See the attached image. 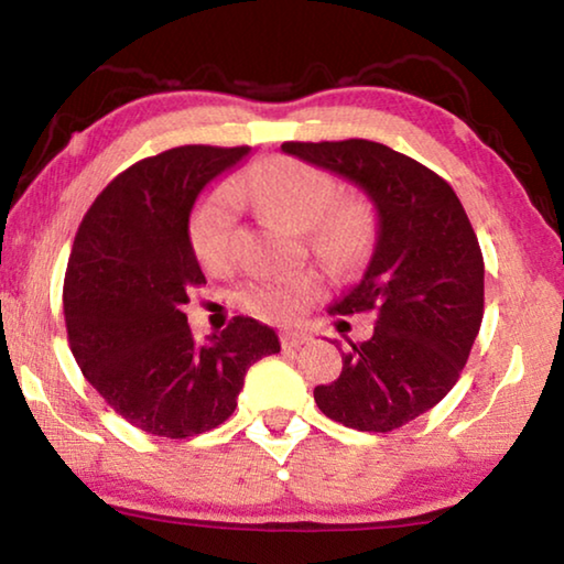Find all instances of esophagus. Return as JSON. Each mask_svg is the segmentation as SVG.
I'll return each instance as SVG.
<instances>
[{
  "instance_id": "esophagus-1",
  "label": "esophagus",
  "mask_w": 564,
  "mask_h": 564,
  "mask_svg": "<svg viewBox=\"0 0 564 564\" xmlns=\"http://www.w3.org/2000/svg\"><path fill=\"white\" fill-rule=\"evenodd\" d=\"M311 336L303 330H283L281 333V346L283 348H301L303 343H308Z\"/></svg>"
}]
</instances>
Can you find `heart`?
<instances>
[{
	"mask_svg": "<svg viewBox=\"0 0 564 564\" xmlns=\"http://www.w3.org/2000/svg\"><path fill=\"white\" fill-rule=\"evenodd\" d=\"M328 171L291 156H273L243 171L234 186H214L191 216L188 236L206 271H224L234 261L241 202L261 216L308 231L313 246L330 259H350L373 231V208L360 196H340ZM321 295L313 273L271 275L238 289L243 311L263 321H291Z\"/></svg>",
	"mask_w": 564,
	"mask_h": 564,
	"instance_id": "obj_1",
	"label": "heart"
}]
</instances>
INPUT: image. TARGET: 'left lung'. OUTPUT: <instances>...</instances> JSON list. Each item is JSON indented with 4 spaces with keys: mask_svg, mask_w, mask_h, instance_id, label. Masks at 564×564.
<instances>
[{
    "mask_svg": "<svg viewBox=\"0 0 564 564\" xmlns=\"http://www.w3.org/2000/svg\"><path fill=\"white\" fill-rule=\"evenodd\" d=\"M285 154L358 184L378 208L362 281L330 313H373L330 386L313 390L336 423L390 433L441 403L460 378L485 311V263L460 198L435 171L368 139L285 141Z\"/></svg>",
    "mask_w": 564,
    "mask_h": 564,
    "instance_id": "left-lung-1",
    "label": "left lung"
}]
</instances>
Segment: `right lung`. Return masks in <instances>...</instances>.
Returning a JSON list of instances; mask_svg holds the SVG:
<instances>
[{
  "label": "right lung",
  "mask_w": 564,
  "mask_h": 564,
  "mask_svg": "<svg viewBox=\"0 0 564 564\" xmlns=\"http://www.w3.org/2000/svg\"><path fill=\"white\" fill-rule=\"evenodd\" d=\"M248 147H176L111 181L76 231L64 321L84 378L133 427L194 437L231 417L246 370L279 352L263 323L236 316L204 343L191 336L188 291L204 271L188 216L208 181Z\"/></svg>",
  "instance_id": "1"
}]
</instances>
